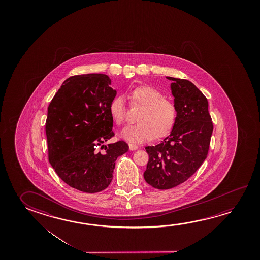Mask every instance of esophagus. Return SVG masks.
<instances>
[{
	"label": "esophagus",
	"instance_id": "1",
	"mask_svg": "<svg viewBox=\"0 0 260 260\" xmlns=\"http://www.w3.org/2000/svg\"><path fill=\"white\" fill-rule=\"evenodd\" d=\"M128 148L131 150H136L139 149V146H137L136 144H133V143H128Z\"/></svg>",
	"mask_w": 260,
	"mask_h": 260
}]
</instances>
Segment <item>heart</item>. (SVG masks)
I'll return each instance as SVG.
<instances>
[{
  "label": "heart",
  "mask_w": 260,
  "mask_h": 260,
  "mask_svg": "<svg viewBox=\"0 0 260 260\" xmlns=\"http://www.w3.org/2000/svg\"><path fill=\"white\" fill-rule=\"evenodd\" d=\"M132 106L142 107L137 117L139 123L128 126L121 132V137L129 141L143 142L152 139L165 138L174 128L177 122V108L174 103L163 98V94L152 86H138L128 94ZM111 118L118 126L124 123L127 106L122 96L117 95L109 105Z\"/></svg>",
  "instance_id": "heart-1"
}]
</instances>
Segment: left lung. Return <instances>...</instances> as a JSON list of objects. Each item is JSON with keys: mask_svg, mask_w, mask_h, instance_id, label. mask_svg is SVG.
Wrapping results in <instances>:
<instances>
[{"mask_svg": "<svg viewBox=\"0 0 260 260\" xmlns=\"http://www.w3.org/2000/svg\"><path fill=\"white\" fill-rule=\"evenodd\" d=\"M177 108L173 131L159 144L146 147L149 161L145 171L147 183L169 189L183 183L204 162L212 135L209 103L191 81L166 77Z\"/></svg>", "mask_w": 260, "mask_h": 260, "instance_id": "8db88e82", "label": "left lung"}]
</instances>
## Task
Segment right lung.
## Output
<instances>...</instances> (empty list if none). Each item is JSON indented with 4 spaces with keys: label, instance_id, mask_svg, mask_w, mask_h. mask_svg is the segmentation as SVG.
Segmentation results:
<instances>
[{
    "label": "right lung",
    "instance_id": "right-lung-1",
    "mask_svg": "<svg viewBox=\"0 0 260 260\" xmlns=\"http://www.w3.org/2000/svg\"><path fill=\"white\" fill-rule=\"evenodd\" d=\"M110 85L102 73L70 77L48 107L49 161L61 180L82 192L105 189L117 157L128 150L123 141L104 145L114 136L109 105L117 91Z\"/></svg>",
    "mask_w": 260,
    "mask_h": 260
}]
</instances>
